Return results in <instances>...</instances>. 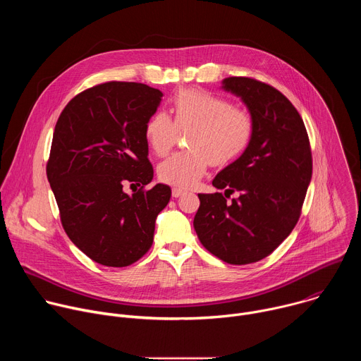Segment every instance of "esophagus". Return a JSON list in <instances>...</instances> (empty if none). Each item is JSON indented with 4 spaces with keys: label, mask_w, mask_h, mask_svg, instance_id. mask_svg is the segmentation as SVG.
Returning <instances> with one entry per match:
<instances>
[{
    "label": "esophagus",
    "mask_w": 361,
    "mask_h": 361,
    "mask_svg": "<svg viewBox=\"0 0 361 361\" xmlns=\"http://www.w3.org/2000/svg\"><path fill=\"white\" fill-rule=\"evenodd\" d=\"M171 194H173V197H174V198H178L180 195H183V194H184V190H181V188H177V187H174V188H173V192H171Z\"/></svg>",
    "instance_id": "34e87169"
}]
</instances>
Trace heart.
Here are the masks:
<instances>
[{"label":"heart","mask_w":361,"mask_h":361,"mask_svg":"<svg viewBox=\"0 0 361 361\" xmlns=\"http://www.w3.org/2000/svg\"><path fill=\"white\" fill-rule=\"evenodd\" d=\"M174 121L163 111L154 113L145 124V138L156 156H166L178 130H191V151L173 154L160 163L163 183L188 188L198 183L209 164L226 166L244 151L251 137V120L219 95L200 90H183L171 104Z\"/></svg>","instance_id":"1"}]
</instances>
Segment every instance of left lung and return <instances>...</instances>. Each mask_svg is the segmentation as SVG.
<instances>
[{
	"instance_id": "1",
	"label": "left lung",
	"mask_w": 361,
	"mask_h": 361,
	"mask_svg": "<svg viewBox=\"0 0 361 361\" xmlns=\"http://www.w3.org/2000/svg\"><path fill=\"white\" fill-rule=\"evenodd\" d=\"M221 90L238 97L251 118L241 156L213 180L238 191L198 194L194 230L212 254L228 264H250L271 254L293 231L312 180V151L304 123L276 88L245 77H228Z\"/></svg>"
}]
</instances>
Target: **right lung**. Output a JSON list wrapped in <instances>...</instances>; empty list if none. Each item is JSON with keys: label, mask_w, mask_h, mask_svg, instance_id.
Returning <instances> with one entry per match:
<instances>
[{"label": "right lung", "mask_w": 361, "mask_h": 361, "mask_svg": "<svg viewBox=\"0 0 361 361\" xmlns=\"http://www.w3.org/2000/svg\"><path fill=\"white\" fill-rule=\"evenodd\" d=\"M163 92L140 82H106L82 91L63 110L47 177L70 240L95 263L126 267L149 250L171 188L149 184L145 124ZM127 182L142 188L127 195Z\"/></svg>", "instance_id": "add662e5"}]
</instances>
